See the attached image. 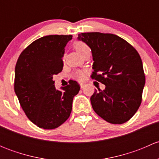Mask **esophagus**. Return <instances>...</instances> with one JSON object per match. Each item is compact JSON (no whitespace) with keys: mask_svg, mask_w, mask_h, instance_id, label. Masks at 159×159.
Segmentation results:
<instances>
[{"mask_svg":"<svg viewBox=\"0 0 159 159\" xmlns=\"http://www.w3.org/2000/svg\"><path fill=\"white\" fill-rule=\"evenodd\" d=\"M80 86H81V89H83L84 86V83H80Z\"/></svg>","mask_w":159,"mask_h":159,"instance_id":"esophagus-1","label":"esophagus"}]
</instances>
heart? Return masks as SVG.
<instances>
[{
    "mask_svg": "<svg viewBox=\"0 0 159 159\" xmlns=\"http://www.w3.org/2000/svg\"><path fill=\"white\" fill-rule=\"evenodd\" d=\"M74 48H75V50L81 54V56L84 54L87 51H91L90 50V48L89 47L86 43H84V41H77L74 43ZM65 58V57H64ZM86 76V72L84 70H75V72L72 75V77L74 78L77 80H79V81H82V80L84 79Z\"/></svg>",
    "mask_w": 159,
    "mask_h": 159,
    "instance_id": "obj_1",
    "label": "heart"
}]
</instances>
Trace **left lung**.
Instances as JSON below:
<instances>
[{"label":"left lung","mask_w":159,"mask_h":159,"mask_svg":"<svg viewBox=\"0 0 159 159\" xmlns=\"http://www.w3.org/2000/svg\"><path fill=\"white\" fill-rule=\"evenodd\" d=\"M92 52L91 78L105 85L94 89L91 97L97 115L111 124H123L131 119L140 107L145 83L139 52L123 38L100 32L78 34Z\"/></svg>","instance_id":"left-lung-1"}]
</instances>
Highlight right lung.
I'll use <instances>...</instances> for the list:
<instances>
[{"mask_svg":"<svg viewBox=\"0 0 159 159\" xmlns=\"http://www.w3.org/2000/svg\"><path fill=\"white\" fill-rule=\"evenodd\" d=\"M72 35H48L29 44L17 59L14 91L28 119L38 127L54 129L69 118L80 90L75 81L57 91L53 76L63 69L65 47Z\"/></svg>","mask_w":159,"mask_h":159,"instance_id":"add662e5","label":"right lung"}]
</instances>
